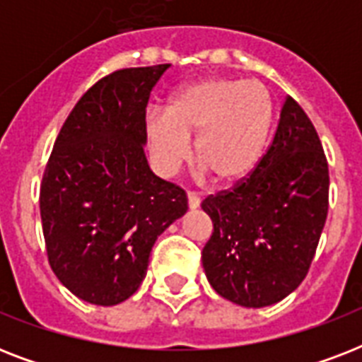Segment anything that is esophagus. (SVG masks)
I'll return each mask as SVG.
<instances>
[{"label":"esophagus","instance_id":"1","mask_svg":"<svg viewBox=\"0 0 362 362\" xmlns=\"http://www.w3.org/2000/svg\"><path fill=\"white\" fill-rule=\"evenodd\" d=\"M199 204H201V199H199L193 192H187V206L192 210H195L199 209Z\"/></svg>","mask_w":362,"mask_h":362}]
</instances>
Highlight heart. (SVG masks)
Listing matches in <instances>:
<instances>
[{"mask_svg":"<svg viewBox=\"0 0 362 362\" xmlns=\"http://www.w3.org/2000/svg\"><path fill=\"white\" fill-rule=\"evenodd\" d=\"M272 127V98L259 81L210 76L180 88L167 115L150 112L146 139L152 161L173 176L195 158L220 186H235L261 161Z\"/></svg>","mask_w":362,"mask_h":362,"instance_id":"heart-1","label":"heart"}]
</instances>
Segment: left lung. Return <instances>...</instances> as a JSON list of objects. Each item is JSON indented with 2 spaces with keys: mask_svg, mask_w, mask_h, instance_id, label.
<instances>
[{
  "mask_svg": "<svg viewBox=\"0 0 362 362\" xmlns=\"http://www.w3.org/2000/svg\"><path fill=\"white\" fill-rule=\"evenodd\" d=\"M201 206L214 226L201 257L218 295L263 308L300 286L329 212V165L295 99L284 101L272 144L252 175Z\"/></svg>",
  "mask_w": 362,
  "mask_h": 362,
  "instance_id": "1",
  "label": "left lung"
}]
</instances>
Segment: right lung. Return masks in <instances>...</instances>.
<instances>
[{"label":"right lung","instance_id":"right-lung-1","mask_svg":"<svg viewBox=\"0 0 362 362\" xmlns=\"http://www.w3.org/2000/svg\"><path fill=\"white\" fill-rule=\"evenodd\" d=\"M169 67L120 69L95 82L59 129L42 175L48 263L90 304L129 298L153 242L186 214V192L153 175L144 156L148 99Z\"/></svg>","mask_w":362,"mask_h":362}]
</instances>
